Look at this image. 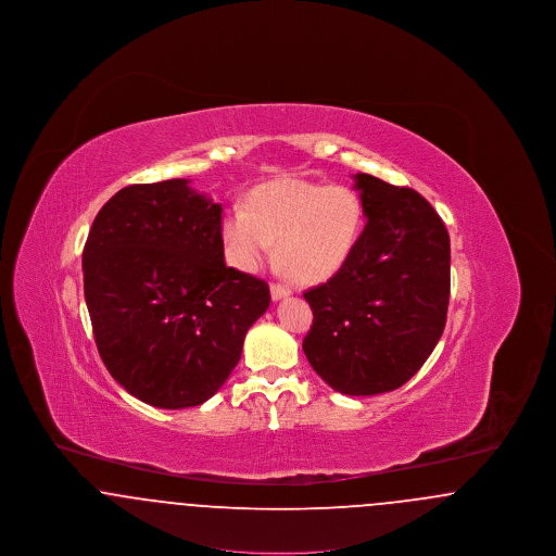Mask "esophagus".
Instances as JSON below:
<instances>
[{
	"label": "esophagus",
	"mask_w": 556,
	"mask_h": 556,
	"mask_svg": "<svg viewBox=\"0 0 556 556\" xmlns=\"http://www.w3.org/2000/svg\"><path fill=\"white\" fill-rule=\"evenodd\" d=\"M290 293V286H283V283H270V295H273V300H281V298H288Z\"/></svg>",
	"instance_id": "34e87169"
}]
</instances>
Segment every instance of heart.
I'll use <instances>...</instances> for the list:
<instances>
[{"label": "heart", "instance_id": "obj_1", "mask_svg": "<svg viewBox=\"0 0 556 556\" xmlns=\"http://www.w3.org/2000/svg\"><path fill=\"white\" fill-rule=\"evenodd\" d=\"M365 227L356 189L277 181L252 191L245 208L223 214L220 236L233 265L252 270L277 241L281 265L298 281H320L344 266Z\"/></svg>", "mask_w": 556, "mask_h": 556}]
</instances>
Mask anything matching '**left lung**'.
<instances>
[{
  "label": "left lung",
  "instance_id": "8db88e82",
  "mask_svg": "<svg viewBox=\"0 0 556 556\" xmlns=\"http://www.w3.org/2000/svg\"><path fill=\"white\" fill-rule=\"evenodd\" d=\"M367 225L344 266L304 291L313 327L302 350L320 379L348 396L404 386L444 333L450 238L421 193L354 175Z\"/></svg>",
  "mask_w": 556,
  "mask_h": 556
}]
</instances>
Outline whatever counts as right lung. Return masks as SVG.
<instances>
[{
  "label": "right lung",
  "mask_w": 556,
  "mask_h": 556,
  "mask_svg": "<svg viewBox=\"0 0 556 556\" xmlns=\"http://www.w3.org/2000/svg\"><path fill=\"white\" fill-rule=\"evenodd\" d=\"M220 204L187 179L129 186L98 212L83 248V283L98 352L146 404L206 402L263 317V279L225 265Z\"/></svg>",
  "instance_id": "1"
}]
</instances>
